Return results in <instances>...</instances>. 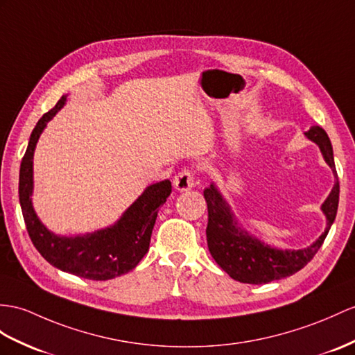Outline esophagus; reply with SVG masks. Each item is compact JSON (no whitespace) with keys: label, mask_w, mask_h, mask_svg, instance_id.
Listing matches in <instances>:
<instances>
[{"label":"esophagus","mask_w":355,"mask_h":355,"mask_svg":"<svg viewBox=\"0 0 355 355\" xmlns=\"http://www.w3.org/2000/svg\"><path fill=\"white\" fill-rule=\"evenodd\" d=\"M173 187L178 191H188V189H191L194 187V173L188 168L180 170L175 179H173Z\"/></svg>","instance_id":"34e87169"}]
</instances>
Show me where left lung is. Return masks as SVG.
<instances>
[{
  "label": "left lung",
  "mask_w": 355,
  "mask_h": 355,
  "mask_svg": "<svg viewBox=\"0 0 355 355\" xmlns=\"http://www.w3.org/2000/svg\"><path fill=\"white\" fill-rule=\"evenodd\" d=\"M306 135L319 146L325 162L337 178L331 141L327 132L321 126H312ZM203 196L207 203V248L215 262L232 279L241 283L263 284L298 272L318 253L336 218L339 206V180H336L330 196L321 206L327 217L325 232L312 245L302 250H279L250 236L247 232L236 226L229 203L224 200L214 184L205 189Z\"/></svg>",
  "instance_id": "1"
}]
</instances>
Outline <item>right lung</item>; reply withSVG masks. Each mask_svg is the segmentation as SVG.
Returning <instances> with one entry per match:
<instances>
[{"label": "right lung", "instance_id": "obj_1", "mask_svg": "<svg viewBox=\"0 0 355 355\" xmlns=\"http://www.w3.org/2000/svg\"><path fill=\"white\" fill-rule=\"evenodd\" d=\"M64 103L66 96H62L53 110L40 117L22 158L19 202L24 221L31 243L51 265L83 279L110 280L134 270L148 253L158 209L171 193V182L166 179L146 188L114 226L69 238L49 232L37 218L30 198L33 193V155L42 131Z\"/></svg>", "mask_w": 355, "mask_h": 355}]
</instances>
